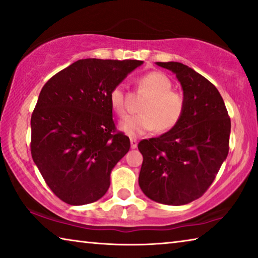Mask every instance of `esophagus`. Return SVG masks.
<instances>
[{"label":"esophagus","instance_id":"1","mask_svg":"<svg viewBox=\"0 0 258 258\" xmlns=\"http://www.w3.org/2000/svg\"><path fill=\"white\" fill-rule=\"evenodd\" d=\"M130 140H131V148H132V149H135V148L138 147V140L135 138H131Z\"/></svg>","mask_w":258,"mask_h":258}]
</instances>
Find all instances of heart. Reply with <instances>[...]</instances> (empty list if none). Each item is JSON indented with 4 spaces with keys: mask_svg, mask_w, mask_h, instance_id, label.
Listing matches in <instances>:
<instances>
[{
    "mask_svg": "<svg viewBox=\"0 0 258 258\" xmlns=\"http://www.w3.org/2000/svg\"><path fill=\"white\" fill-rule=\"evenodd\" d=\"M137 85L140 92L148 97L140 104V113L121 121V132L139 138L152 130L166 133L176 127L185 112L186 100L181 91L172 89L169 77L159 71L148 72L138 78ZM109 103L117 116L126 115V95L120 85L110 91Z\"/></svg>",
    "mask_w": 258,
    "mask_h": 258,
    "instance_id": "1",
    "label": "heart"
}]
</instances>
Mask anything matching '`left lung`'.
Instances as JSON below:
<instances>
[{
  "label": "left lung",
  "mask_w": 258,
  "mask_h": 258,
  "mask_svg": "<svg viewBox=\"0 0 258 258\" xmlns=\"http://www.w3.org/2000/svg\"><path fill=\"white\" fill-rule=\"evenodd\" d=\"M175 73L186 100L180 123L158 138L141 140L139 184L148 198L180 206L198 199L215 180L229 154L231 120L220 92L180 62H157Z\"/></svg>",
  "instance_id": "left-lung-1"
}]
</instances>
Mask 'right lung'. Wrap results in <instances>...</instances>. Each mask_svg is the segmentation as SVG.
<instances>
[{
    "mask_svg": "<svg viewBox=\"0 0 258 258\" xmlns=\"http://www.w3.org/2000/svg\"><path fill=\"white\" fill-rule=\"evenodd\" d=\"M141 63L81 59L43 86L30 118V152L47 186L66 204L103 197L111 169L130 150L128 137L113 123L109 93Z\"/></svg>",
    "mask_w": 258,
    "mask_h": 258,
    "instance_id": "add662e5",
    "label": "right lung"
}]
</instances>
